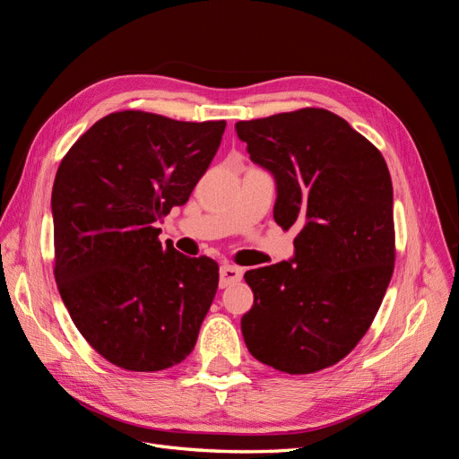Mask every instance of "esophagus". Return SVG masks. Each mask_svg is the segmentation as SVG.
Segmentation results:
<instances>
[{
    "mask_svg": "<svg viewBox=\"0 0 459 459\" xmlns=\"http://www.w3.org/2000/svg\"><path fill=\"white\" fill-rule=\"evenodd\" d=\"M241 277H243V270L241 268L230 266V264H226V266L220 268V287L226 289V287H230L233 283L241 281Z\"/></svg>",
    "mask_w": 459,
    "mask_h": 459,
    "instance_id": "1",
    "label": "esophagus"
}]
</instances>
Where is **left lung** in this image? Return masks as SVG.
<instances>
[{
  "label": "left lung",
  "instance_id": "8db88e82",
  "mask_svg": "<svg viewBox=\"0 0 459 459\" xmlns=\"http://www.w3.org/2000/svg\"><path fill=\"white\" fill-rule=\"evenodd\" d=\"M272 172L273 220L299 228L295 256L248 270V352L285 373L337 364L366 335L394 270L393 182L379 149L325 108L235 124Z\"/></svg>",
  "mask_w": 459,
  "mask_h": 459
}]
</instances>
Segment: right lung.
<instances>
[{
    "mask_svg": "<svg viewBox=\"0 0 459 459\" xmlns=\"http://www.w3.org/2000/svg\"><path fill=\"white\" fill-rule=\"evenodd\" d=\"M226 120L143 110L97 120L66 152L51 193L55 281L91 349L130 371H160L195 349L218 264L160 245L157 221L187 203Z\"/></svg>",
    "mask_w": 459,
    "mask_h": 459,
    "instance_id": "obj_1",
    "label": "right lung"
}]
</instances>
